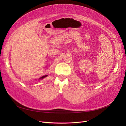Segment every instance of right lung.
Instances as JSON below:
<instances>
[{
    "label": "right lung",
    "instance_id": "1",
    "mask_svg": "<svg viewBox=\"0 0 126 126\" xmlns=\"http://www.w3.org/2000/svg\"><path fill=\"white\" fill-rule=\"evenodd\" d=\"M48 76V75H46V76H43V77H40V78H39V80H42V79H43L44 78H46V77H47Z\"/></svg>",
    "mask_w": 126,
    "mask_h": 126
}]
</instances>
